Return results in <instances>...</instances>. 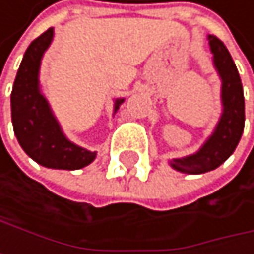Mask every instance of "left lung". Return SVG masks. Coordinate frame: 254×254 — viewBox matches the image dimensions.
Returning a JSON list of instances; mask_svg holds the SVG:
<instances>
[{
  "instance_id": "8db88e82",
  "label": "left lung",
  "mask_w": 254,
  "mask_h": 254,
  "mask_svg": "<svg viewBox=\"0 0 254 254\" xmlns=\"http://www.w3.org/2000/svg\"><path fill=\"white\" fill-rule=\"evenodd\" d=\"M209 44L213 53L215 68L222 80V114L213 134L198 152L171 161L174 169L184 174H204L221 166L236 149L246 123V105L238 68L221 39L209 36Z\"/></svg>"
}]
</instances>
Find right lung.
Instances as JSON below:
<instances>
[{
  "mask_svg": "<svg viewBox=\"0 0 254 254\" xmlns=\"http://www.w3.org/2000/svg\"><path fill=\"white\" fill-rule=\"evenodd\" d=\"M53 28L38 36L24 53L10 96L12 123L24 152L36 163L52 169L74 171L88 166L96 152L86 151L68 140L39 90L41 59L52 44ZM125 99H117L114 113Z\"/></svg>",
  "mask_w": 254,
  "mask_h": 254,
  "instance_id": "obj_1",
  "label": "right lung"
}]
</instances>
